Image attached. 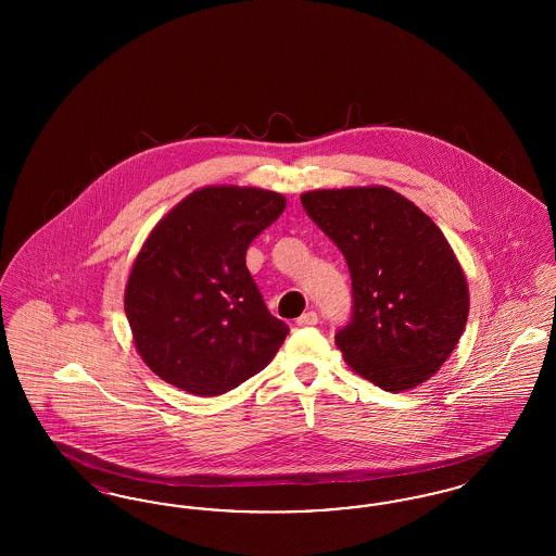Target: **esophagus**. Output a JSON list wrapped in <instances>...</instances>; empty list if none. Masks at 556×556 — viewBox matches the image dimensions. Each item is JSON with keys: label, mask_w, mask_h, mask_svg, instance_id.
Instances as JSON below:
<instances>
[{"label": "esophagus", "mask_w": 556, "mask_h": 556, "mask_svg": "<svg viewBox=\"0 0 556 556\" xmlns=\"http://www.w3.org/2000/svg\"><path fill=\"white\" fill-rule=\"evenodd\" d=\"M295 323H298L300 327H313V325H317L318 323V315L315 311H308V313H304L302 317L298 318Z\"/></svg>", "instance_id": "obj_1"}]
</instances>
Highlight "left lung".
Listing matches in <instances>:
<instances>
[{
  "instance_id": "1",
  "label": "left lung",
  "mask_w": 556,
  "mask_h": 556,
  "mask_svg": "<svg viewBox=\"0 0 556 556\" xmlns=\"http://www.w3.org/2000/svg\"><path fill=\"white\" fill-rule=\"evenodd\" d=\"M300 200L350 268L352 317L336 333L345 363L386 392L421 386L446 363L469 315L448 239L390 187L317 189Z\"/></svg>"
}]
</instances>
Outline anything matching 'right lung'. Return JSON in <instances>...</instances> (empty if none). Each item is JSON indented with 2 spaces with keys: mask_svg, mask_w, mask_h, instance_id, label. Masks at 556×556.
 <instances>
[{
  "mask_svg": "<svg viewBox=\"0 0 556 556\" xmlns=\"http://www.w3.org/2000/svg\"><path fill=\"white\" fill-rule=\"evenodd\" d=\"M283 211L277 191L204 187L152 229L132 263L125 313L160 379L218 396L273 361L290 329L268 313L245 250Z\"/></svg>",
  "mask_w": 556,
  "mask_h": 556,
  "instance_id": "right-lung-1",
  "label": "right lung"
}]
</instances>
